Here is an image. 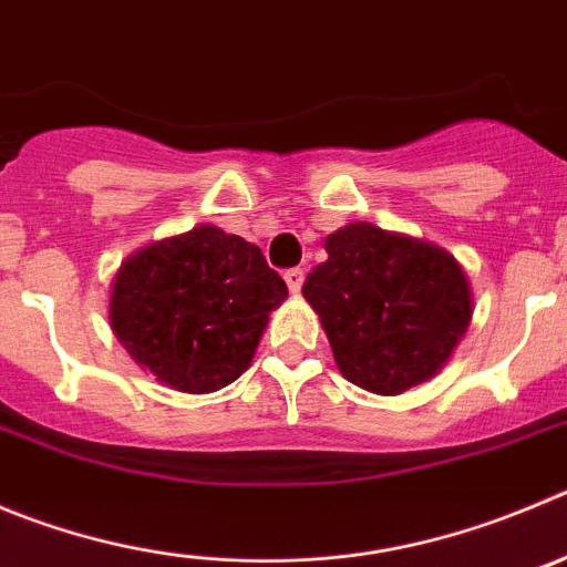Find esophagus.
<instances>
[{"label":"esophagus","mask_w":567,"mask_h":567,"mask_svg":"<svg viewBox=\"0 0 567 567\" xmlns=\"http://www.w3.org/2000/svg\"><path fill=\"white\" fill-rule=\"evenodd\" d=\"M285 282H288L290 293H299L301 282H305V271H301V268H288V271H285Z\"/></svg>","instance_id":"obj_1"}]
</instances>
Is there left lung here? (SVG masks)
I'll return each instance as SVG.
<instances>
[{
	"label": "left lung",
	"instance_id": "left-lung-1",
	"mask_svg": "<svg viewBox=\"0 0 567 567\" xmlns=\"http://www.w3.org/2000/svg\"><path fill=\"white\" fill-rule=\"evenodd\" d=\"M324 248L301 293L343 378L385 396L433 378L473 319V290L456 257L372 224L343 226Z\"/></svg>",
	"mask_w": 567,
	"mask_h": 567
}]
</instances>
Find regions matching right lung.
Wrapping results in <instances>:
<instances>
[{
    "label": "right lung",
    "mask_w": 567,
    "mask_h": 567,
    "mask_svg": "<svg viewBox=\"0 0 567 567\" xmlns=\"http://www.w3.org/2000/svg\"><path fill=\"white\" fill-rule=\"evenodd\" d=\"M285 296L288 285L254 243L204 224L125 259L109 321L158 383L209 394L246 372Z\"/></svg>",
    "instance_id": "add662e5"
}]
</instances>
